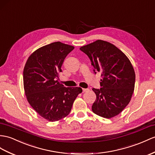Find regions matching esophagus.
<instances>
[{"mask_svg": "<svg viewBox=\"0 0 155 155\" xmlns=\"http://www.w3.org/2000/svg\"><path fill=\"white\" fill-rule=\"evenodd\" d=\"M89 90V89H82V93H85L87 91H88Z\"/></svg>", "mask_w": 155, "mask_h": 155, "instance_id": "1", "label": "esophagus"}]
</instances>
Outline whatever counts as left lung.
<instances>
[{"label":"left lung","instance_id":"1","mask_svg":"<svg viewBox=\"0 0 155 155\" xmlns=\"http://www.w3.org/2000/svg\"><path fill=\"white\" fill-rule=\"evenodd\" d=\"M80 49L88 56L94 73L101 74V88L93 89L97 96L93 112L106 118L119 114L134 91L135 74L130 60L114 45L102 40Z\"/></svg>","mask_w":155,"mask_h":155}]
</instances>
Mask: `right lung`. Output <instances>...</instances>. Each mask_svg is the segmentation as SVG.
<instances>
[{
	"label": "right lung",
	"mask_w": 155,
	"mask_h": 155,
	"mask_svg": "<svg viewBox=\"0 0 155 155\" xmlns=\"http://www.w3.org/2000/svg\"><path fill=\"white\" fill-rule=\"evenodd\" d=\"M71 45L54 42L37 49L28 58L24 69V86L29 104L50 122L70 114L74 101L82 92L80 87H66L58 81V73Z\"/></svg>",
	"instance_id": "1"
}]
</instances>
